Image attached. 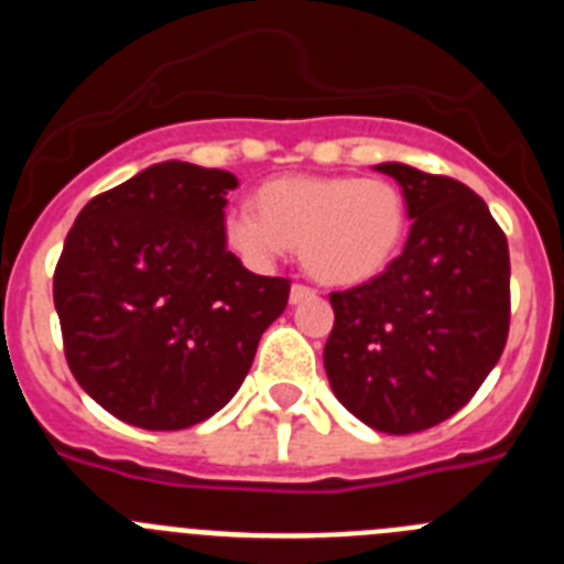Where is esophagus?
Here are the masks:
<instances>
[{
  "label": "esophagus",
  "instance_id": "1",
  "mask_svg": "<svg viewBox=\"0 0 564 564\" xmlns=\"http://www.w3.org/2000/svg\"><path fill=\"white\" fill-rule=\"evenodd\" d=\"M316 296V288L311 285H302V282H296V285L291 288V302L293 305H299V302H307V299Z\"/></svg>",
  "mask_w": 564,
  "mask_h": 564
}]
</instances>
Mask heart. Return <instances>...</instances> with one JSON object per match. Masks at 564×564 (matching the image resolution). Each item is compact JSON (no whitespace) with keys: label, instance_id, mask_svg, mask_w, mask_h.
<instances>
[{"label":"heart","instance_id":"1","mask_svg":"<svg viewBox=\"0 0 564 564\" xmlns=\"http://www.w3.org/2000/svg\"><path fill=\"white\" fill-rule=\"evenodd\" d=\"M406 231V203L381 177H282L257 192V212L226 214L228 246L251 265L288 248L327 285H356L387 268Z\"/></svg>","mask_w":564,"mask_h":564}]
</instances>
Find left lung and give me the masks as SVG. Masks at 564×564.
<instances>
[{
    "label": "left lung",
    "instance_id": "obj_1",
    "mask_svg": "<svg viewBox=\"0 0 564 564\" xmlns=\"http://www.w3.org/2000/svg\"><path fill=\"white\" fill-rule=\"evenodd\" d=\"M378 172L401 183L410 239L387 271L330 293L325 370L358 421L412 435L463 410L500 361L511 262L506 234L466 183L403 163Z\"/></svg>",
    "mask_w": 564,
    "mask_h": 564
}]
</instances>
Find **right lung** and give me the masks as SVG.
Segmentation results:
<instances>
[{"label": "right lung", "instance_id": "add662e5", "mask_svg": "<svg viewBox=\"0 0 564 564\" xmlns=\"http://www.w3.org/2000/svg\"><path fill=\"white\" fill-rule=\"evenodd\" d=\"M237 177L154 163L96 194L53 273L64 358L89 398L154 432L220 412L251 370L291 279L259 276L226 248Z\"/></svg>", "mask_w": 564, "mask_h": 564}]
</instances>
